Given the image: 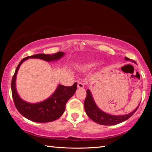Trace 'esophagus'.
<instances>
[{
    "label": "esophagus",
    "mask_w": 152,
    "mask_h": 152,
    "mask_svg": "<svg viewBox=\"0 0 152 152\" xmlns=\"http://www.w3.org/2000/svg\"><path fill=\"white\" fill-rule=\"evenodd\" d=\"M78 88L81 89L84 88V84H83V83L82 82H79L78 83Z\"/></svg>",
    "instance_id": "1"
}]
</instances>
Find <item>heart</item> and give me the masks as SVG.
Returning <instances> with one entry per match:
<instances>
[{
	"mask_svg": "<svg viewBox=\"0 0 152 152\" xmlns=\"http://www.w3.org/2000/svg\"><path fill=\"white\" fill-rule=\"evenodd\" d=\"M97 63H95V62H93V63H91L89 64H88L87 65L85 66V68H87V69H89V68H92V67H94L95 66Z\"/></svg>",
	"mask_w": 152,
	"mask_h": 152,
	"instance_id": "1",
	"label": "heart"
}]
</instances>
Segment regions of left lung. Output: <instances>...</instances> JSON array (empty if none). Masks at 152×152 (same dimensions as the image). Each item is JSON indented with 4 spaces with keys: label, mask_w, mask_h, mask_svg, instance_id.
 <instances>
[{
    "label": "left lung",
    "mask_w": 152,
    "mask_h": 152,
    "mask_svg": "<svg viewBox=\"0 0 152 152\" xmlns=\"http://www.w3.org/2000/svg\"><path fill=\"white\" fill-rule=\"evenodd\" d=\"M126 61H131V62L136 63V61L130 59L127 57H125ZM87 96L84 101V108L87 115L91 118L93 121H95L100 125H114L127 120L133 115L135 112L137 110L138 107L134 111L131 112L130 114L124 115H113L102 112L101 109L98 108L96 105L94 100L93 99L91 91L89 89L87 90Z\"/></svg>",
    "instance_id": "obj_1"
}]
</instances>
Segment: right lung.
Listing matches in <instances>:
<instances>
[{"label": "right lung", "mask_w": 152, "mask_h": 152, "mask_svg": "<svg viewBox=\"0 0 152 152\" xmlns=\"http://www.w3.org/2000/svg\"><path fill=\"white\" fill-rule=\"evenodd\" d=\"M63 52H57L53 55L36 54L23 59L16 68L12 80V94L15 108L25 118L31 121L38 123L51 122L60 118L65 110V105L77 89V83L72 86L59 85L56 91L46 101L38 103H28L22 100L18 95L15 88V79L19 66L22 63L29 58H37L46 61L58 60L64 56Z\"/></svg>", "instance_id": "obj_1"}]
</instances>
